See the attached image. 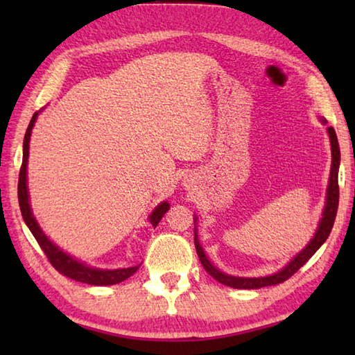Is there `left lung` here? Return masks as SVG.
Here are the masks:
<instances>
[{
  "label": "left lung",
  "mask_w": 355,
  "mask_h": 355,
  "mask_svg": "<svg viewBox=\"0 0 355 355\" xmlns=\"http://www.w3.org/2000/svg\"><path fill=\"white\" fill-rule=\"evenodd\" d=\"M321 122L326 125L327 120L321 117ZM329 139H330V150H332V166H330V177H329V184H327V192H326V207H324L322 218L320 220V225L316 228V233L313 238L310 239V243L305 245V248L299 252L296 257H293V260L288 261L280 271L274 272L271 275H264V277H236V275H230L222 272L214 264L208 260V257L203 252L202 245L199 243V238H197V228H194V243H196V250L197 255H199L202 266L205 268V271L214 277L220 284H224L230 288H236V290H258V288L263 286H271L277 285L290 279L291 275L297 271L299 268H302L305 263H307L311 257H313L315 252L321 248L326 241L327 236L332 232L336 209H338V167H340V147H338V139H336L335 130L332 127H327ZM197 218L194 219L196 224Z\"/></svg>",
  "instance_id": "left-lung-1"
}]
</instances>
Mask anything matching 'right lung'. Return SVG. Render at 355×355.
Returning <instances> with one entry per match:
<instances>
[{
	"instance_id": "obj_1",
	"label": "right lung",
	"mask_w": 355,
	"mask_h": 355,
	"mask_svg": "<svg viewBox=\"0 0 355 355\" xmlns=\"http://www.w3.org/2000/svg\"><path fill=\"white\" fill-rule=\"evenodd\" d=\"M39 112H34L31 122L28 125L25 141H23V163L20 169V177H19V202H20V209L21 216L25 219L26 225L34 238L37 239L40 249L45 252V255L50 263L55 266L56 271L61 272L62 275L69 279H73L76 282H83V284L87 285H116L120 282L127 280L131 277L139 266H131V268H120V269H100L89 266V264L76 260L75 257H71L67 252L59 249L58 245L48 238L44 230H42L40 225L35 220L34 214L31 211V205H29V194H28V175H26V167H28V156H29V139H31L33 127L37 120ZM171 208L169 202H161L158 207H155L152 214L148 216L150 224L156 227L159 224V220L163 219L167 209Z\"/></svg>"
}]
</instances>
